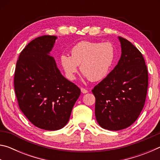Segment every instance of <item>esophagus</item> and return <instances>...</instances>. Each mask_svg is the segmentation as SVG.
Wrapping results in <instances>:
<instances>
[{
  "label": "esophagus",
  "mask_w": 160,
  "mask_h": 160,
  "mask_svg": "<svg viewBox=\"0 0 160 160\" xmlns=\"http://www.w3.org/2000/svg\"><path fill=\"white\" fill-rule=\"evenodd\" d=\"M81 92H82V93H83V94H86V93H88V91L86 90V89H85V88H81Z\"/></svg>",
  "instance_id": "esophagus-1"
}]
</instances>
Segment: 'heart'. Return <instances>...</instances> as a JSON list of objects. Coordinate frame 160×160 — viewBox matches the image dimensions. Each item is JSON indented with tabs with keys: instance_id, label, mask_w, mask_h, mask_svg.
Here are the masks:
<instances>
[{
	"instance_id": "b5f03b06",
	"label": "heart",
	"mask_w": 160,
	"mask_h": 160,
	"mask_svg": "<svg viewBox=\"0 0 160 160\" xmlns=\"http://www.w3.org/2000/svg\"><path fill=\"white\" fill-rule=\"evenodd\" d=\"M71 56L63 53L60 63L66 77L74 80L78 66L85 77L91 81L101 80L109 73L116 58L115 47L111 42L82 41L70 50Z\"/></svg>"
}]
</instances>
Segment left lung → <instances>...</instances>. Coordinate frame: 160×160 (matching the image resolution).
<instances>
[{"mask_svg":"<svg viewBox=\"0 0 160 160\" xmlns=\"http://www.w3.org/2000/svg\"><path fill=\"white\" fill-rule=\"evenodd\" d=\"M121 56L118 64L94 87L95 116L102 128L119 131L138 118L144 107L148 72L140 51L128 40L118 37Z\"/></svg>","mask_w":160,"mask_h":160,"instance_id":"8db88e82","label":"left lung"}]
</instances>
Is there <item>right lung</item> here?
<instances>
[{"label": "right lung", "mask_w": 160, "mask_h": 160, "mask_svg": "<svg viewBox=\"0 0 160 160\" xmlns=\"http://www.w3.org/2000/svg\"><path fill=\"white\" fill-rule=\"evenodd\" d=\"M57 37L44 35L22 51L16 63L15 94L20 110L38 128L57 131L68 122L80 90L61 73L50 51Z\"/></svg>", "instance_id": "obj_1"}]
</instances>
